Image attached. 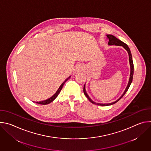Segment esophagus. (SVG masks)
Listing matches in <instances>:
<instances>
[{
    "label": "esophagus",
    "mask_w": 151,
    "mask_h": 151,
    "mask_svg": "<svg viewBox=\"0 0 151 151\" xmlns=\"http://www.w3.org/2000/svg\"><path fill=\"white\" fill-rule=\"evenodd\" d=\"M82 69H83V68H82L81 66L78 65V66H76L75 67V69H74V72H75V73H77V72H78L81 71V70H82Z\"/></svg>",
    "instance_id": "34e87169"
}]
</instances>
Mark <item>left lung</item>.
<instances>
[{"label":"left lung","mask_w":151,"mask_h":151,"mask_svg":"<svg viewBox=\"0 0 151 151\" xmlns=\"http://www.w3.org/2000/svg\"><path fill=\"white\" fill-rule=\"evenodd\" d=\"M107 37L109 39V42H108V45H116V46H122L128 52V57H129V63H130V78H129V81L127 84V87L124 91V92L123 93V94H122V96L116 101L110 103H96L95 101H94L93 100H92L91 99V98L89 97V96L88 95L87 93L86 92L85 90V84L83 86V93L85 95V96L87 97V99L93 104H97V105H100V106H109V105H112L115 104V103H116L117 101H118L124 96V94L126 93V92L128 91L129 87L132 82L133 81V73H134V65H133V58H132V55L130 51V48L128 47V45L127 44H125V43H124L122 41L120 40L119 39H117L116 37H115L114 36L112 35H107Z\"/></svg>","instance_id":"left-lung-1"}]
</instances>
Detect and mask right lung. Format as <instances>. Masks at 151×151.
Listing matches in <instances>:
<instances>
[{"label": "right lung", "mask_w": 151, "mask_h": 151, "mask_svg": "<svg viewBox=\"0 0 151 151\" xmlns=\"http://www.w3.org/2000/svg\"><path fill=\"white\" fill-rule=\"evenodd\" d=\"M70 77H71V76H70L69 78H68L67 79H65V81H64L61 84V85L60 86V87L58 88V89L57 90V91H56V93H55L52 97H51L50 98H49V99H47V100H45L39 101V102H38V101H36V103H38V104H48L50 103L51 102L53 101L55 99V98L58 96V95L59 94V93H60V91H61V89H62V88H63V87L64 84L65 83V82H66L68 79H70Z\"/></svg>", "instance_id": "add662e5"}]
</instances>
